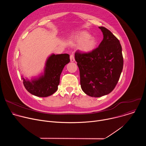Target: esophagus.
<instances>
[{
    "instance_id": "obj_1",
    "label": "esophagus",
    "mask_w": 146,
    "mask_h": 146,
    "mask_svg": "<svg viewBox=\"0 0 146 146\" xmlns=\"http://www.w3.org/2000/svg\"><path fill=\"white\" fill-rule=\"evenodd\" d=\"M70 62H74V60H75V59H74V56L73 55H71L70 56Z\"/></svg>"
}]
</instances>
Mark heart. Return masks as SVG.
Listing matches in <instances>:
<instances>
[{
  "label": "heart",
  "instance_id": "heart-1",
  "mask_svg": "<svg viewBox=\"0 0 146 146\" xmlns=\"http://www.w3.org/2000/svg\"><path fill=\"white\" fill-rule=\"evenodd\" d=\"M71 42L78 44L79 50L84 54L93 52L98 46V40L87 31H81L70 37Z\"/></svg>",
  "mask_w": 146,
  "mask_h": 146
}]
</instances>
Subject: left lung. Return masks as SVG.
I'll list each match as a JSON object with an SVG mask.
<instances>
[{"label": "left lung", "instance_id": "left-lung-1", "mask_svg": "<svg viewBox=\"0 0 146 146\" xmlns=\"http://www.w3.org/2000/svg\"><path fill=\"white\" fill-rule=\"evenodd\" d=\"M99 28L103 38L98 47L90 54L75 53L81 89L87 95L96 98L108 95L114 89L123 65L118 39L107 28Z\"/></svg>", "mask_w": 146, "mask_h": 146}]
</instances>
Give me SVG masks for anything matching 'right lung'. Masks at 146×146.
<instances>
[{"label": "right lung", "instance_id": "1", "mask_svg": "<svg viewBox=\"0 0 146 146\" xmlns=\"http://www.w3.org/2000/svg\"><path fill=\"white\" fill-rule=\"evenodd\" d=\"M69 62L68 54H51L46 60L43 73L31 80L21 76L25 88L29 93L38 97L52 95L58 90L62 70Z\"/></svg>", "mask_w": 146, "mask_h": 146}]
</instances>
